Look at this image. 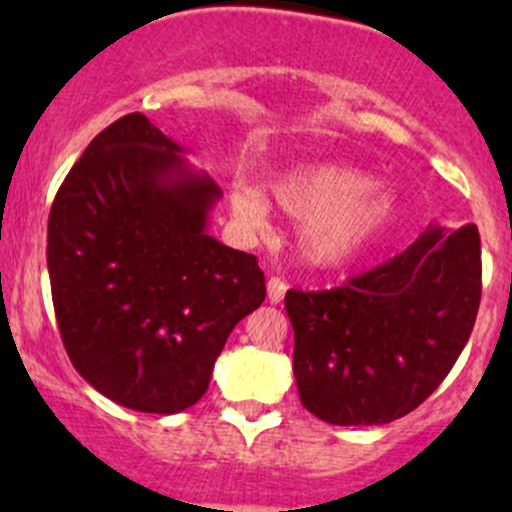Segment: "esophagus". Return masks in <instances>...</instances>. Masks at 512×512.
I'll use <instances>...</instances> for the list:
<instances>
[{
    "instance_id": "34e87169",
    "label": "esophagus",
    "mask_w": 512,
    "mask_h": 512,
    "mask_svg": "<svg viewBox=\"0 0 512 512\" xmlns=\"http://www.w3.org/2000/svg\"><path fill=\"white\" fill-rule=\"evenodd\" d=\"M285 292H287V282L282 280V277H270V282H267V299H270L272 304H277L285 299Z\"/></svg>"
}]
</instances>
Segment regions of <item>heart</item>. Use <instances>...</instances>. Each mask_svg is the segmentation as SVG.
Returning a JSON list of instances; mask_svg holds the SVG:
<instances>
[{
	"mask_svg": "<svg viewBox=\"0 0 512 512\" xmlns=\"http://www.w3.org/2000/svg\"><path fill=\"white\" fill-rule=\"evenodd\" d=\"M277 208L302 223V250L314 265L337 267L369 250L394 215V200L359 170L307 165L277 175L267 185ZM232 213L245 225L267 223L272 208L265 190L250 180L230 188Z\"/></svg>",
	"mask_w": 512,
	"mask_h": 512,
	"instance_id": "heart-1",
	"label": "heart"
}]
</instances>
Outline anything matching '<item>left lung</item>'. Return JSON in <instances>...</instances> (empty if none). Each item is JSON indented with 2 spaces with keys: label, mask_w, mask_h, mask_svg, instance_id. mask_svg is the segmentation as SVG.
<instances>
[{
  "label": "left lung",
  "mask_w": 512,
  "mask_h": 512,
  "mask_svg": "<svg viewBox=\"0 0 512 512\" xmlns=\"http://www.w3.org/2000/svg\"><path fill=\"white\" fill-rule=\"evenodd\" d=\"M478 304L476 225H431L401 255L342 287L289 289L302 406L334 426H381L411 414L461 356Z\"/></svg>",
  "instance_id": "8db88e82"
}]
</instances>
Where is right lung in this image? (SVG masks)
Listing matches in <instances>:
<instances>
[{"instance_id":"1","label":"right lung","mask_w":512,"mask_h":512,"mask_svg":"<svg viewBox=\"0 0 512 512\" xmlns=\"http://www.w3.org/2000/svg\"><path fill=\"white\" fill-rule=\"evenodd\" d=\"M180 153L128 113L89 143L49 213L66 354L106 399L143 414L193 406L235 324L267 294L257 257L208 235L223 190Z\"/></svg>"}]
</instances>
